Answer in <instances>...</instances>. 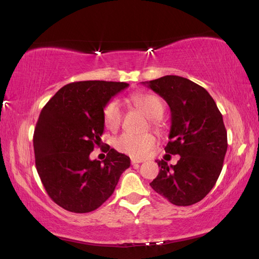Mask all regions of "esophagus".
I'll return each mask as SVG.
<instances>
[{"instance_id":"obj_1","label":"esophagus","mask_w":259,"mask_h":259,"mask_svg":"<svg viewBox=\"0 0 259 259\" xmlns=\"http://www.w3.org/2000/svg\"><path fill=\"white\" fill-rule=\"evenodd\" d=\"M142 162V160H138V159H131V164H137V163H140Z\"/></svg>"}]
</instances>
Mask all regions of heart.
<instances>
[{
    "instance_id": "1",
    "label": "heart",
    "mask_w": 259,
    "mask_h": 259,
    "mask_svg": "<svg viewBox=\"0 0 259 259\" xmlns=\"http://www.w3.org/2000/svg\"><path fill=\"white\" fill-rule=\"evenodd\" d=\"M130 103L150 119L153 128H161L160 118L164 111V104L160 98L151 93H135L129 98ZM121 109L117 101H109L102 110V119L106 128L111 131L117 130L121 123ZM156 146V138L151 134L136 136L123 134L114 140V147L118 151L131 158L141 159L150 153Z\"/></svg>"
}]
</instances>
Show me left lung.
<instances>
[{"label": "left lung", "instance_id": "left-lung-1", "mask_svg": "<svg viewBox=\"0 0 259 259\" xmlns=\"http://www.w3.org/2000/svg\"><path fill=\"white\" fill-rule=\"evenodd\" d=\"M142 83L169 104L171 128L164 151L180 156L175 166L156 161L160 171L151 188L176 206L194 205L222 172L228 147L223 115L205 88L183 76L164 75Z\"/></svg>", "mask_w": 259, "mask_h": 259}]
</instances>
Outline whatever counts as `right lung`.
Here are the masks:
<instances>
[{"mask_svg":"<svg viewBox=\"0 0 259 259\" xmlns=\"http://www.w3.org/2000/svg\"><path fill=\"white\" fill-rule=\"evenodd\" d=\"M128 87L125 82H72L41 110L33 135L35 167L49 197L65 210H96L130 167V158L109 146L102 162L89 157L101 145L103 107Z\"/></svg>","mask_w":259,"mask_h":259,"instance_id":"add662e5","label":"right lung"}]
</instances>
